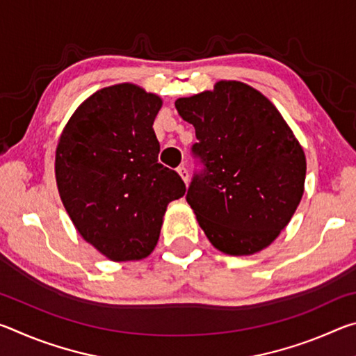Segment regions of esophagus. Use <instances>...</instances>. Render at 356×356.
<instances>
[{
  "label": "esophagus",
  "instance_id": "34e87169",
  "mask_svg": "<svg viewBox=\"0 0 356 356\" xmlns=\"http://www.w3.org/2000/svg\"><path fill=\"white\" fill-rule=\"evenodd\" d=\"M177 172H179V176L182 177L184 182H185V184H188V177H190V174H188V170H186V168H185L184 165L177 168Z\"/></svg>",
  "mask_w": 356,
  "mask_h": 356
}]
</instances>
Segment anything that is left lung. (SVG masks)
I'll list each match as a JSON object with an SVG mask.
<instances>
[{
	"label": "left lung",
	"instance_id": "left-lung-1",
	"mask_svg": "<svg viewBox=\"0 0 356 356\" xmlns=\"http://www.w3.org/2000/svg\"><path fill=\"white\" fill-rule=\"evenodd\" d=\"M196 130L204 165L186 191L216 250L250 256L273 242L305 191L306 156L281 113L250 84L221 80L212 91L176 100Z\"/></svg>",
	"mask_w": 356,
	"mask_h": 356
}]
</instances>
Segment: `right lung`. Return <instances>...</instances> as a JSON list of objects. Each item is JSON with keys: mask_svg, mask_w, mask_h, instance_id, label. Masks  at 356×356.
Here are the masks:
<instances>
[{"mask_svg": "<svg viewBox=\"0 0 356 356\" xmlns=\"http://www.w3.org/2000/svg\"><path fill=\"white\" fill-rule=\"evenodd\" d=\"M161 104L136 84H113L84 100L59 136L61 201L80 236L114 262L147 257L168 204L186 191L179 174L159 163L152 125Z\"/></svg>", "mask_w": 356, "mask_h": 356, "instance_id": "add662e5", "label": "right lung"}]
</instances>
